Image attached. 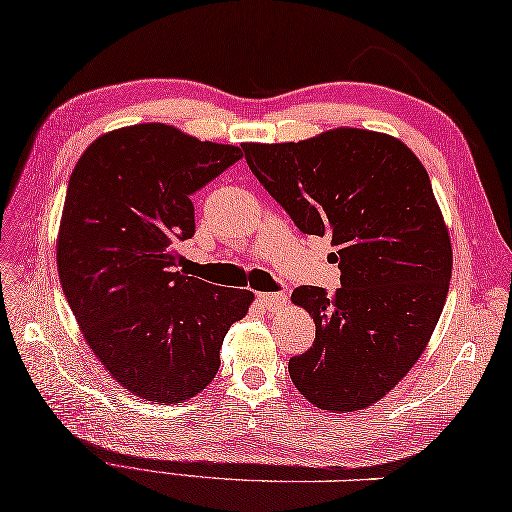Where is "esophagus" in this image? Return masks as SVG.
Returning <instances> with one entry per match:
<instances>
[{"label":"esophagus","mask_w":512,"mask_h":512,"mask_svg":"<svg viewBox=\"0 0 512 512\" xmlns=\"http://www.w3.org/2000/svg\"><path fill=\"white\" fill-rule=\"evenodd\" d=\"M258 298H260V303H263L267 310H281V307H285L287 305V298H285V294H258Z\"/></svg>","instance_id":"34e87169"}]
</instances>
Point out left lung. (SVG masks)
I'll return each mask as SVG.
<instances>
[{"label":"left lung","mask_w":512,"mask_h":512,"mask_svg":"<svg viewBox=\"0 0 512 512\" xmlns=\"http://www.w3.org/2000/svg\"><path fill=\"white\" fill-rule=\"evenodd\" d=\"M240 147L303 234L332 238L341 269L330 296L294 289L316 339L289 376L316 408H368L419 361L448 296L452 245L428 171L399 138L368 129Z\"/></svg>","instance_id":"obj_1"}]
</instances>
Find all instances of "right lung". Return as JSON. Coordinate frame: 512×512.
Segmentation results:
<instances>
[{"instance_id":"add662e5","label":"right lung","mask_w":512,"mask_h":512,"mask_svg":"<svg viewBox=\"0 0 512 512\" xmlns=\"http://www.w3.org/2000/svg\"><path fill=\"white\" fill-rule=\"evenodd\" d=\"M243 158L171 124L104 133L77 160L57 231V272L91 352L153 403H182L214 381L220 347L254 292L176 272L194 236L191 194Z\"/></svg>"}]
</instances>
